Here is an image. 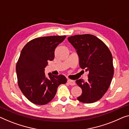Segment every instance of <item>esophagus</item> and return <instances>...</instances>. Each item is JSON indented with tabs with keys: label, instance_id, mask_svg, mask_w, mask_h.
<instances>
[{
	"label": "esophagus",
	"instance_id": "1",
	"mask_svg": "<svg viewBox=\"0 0 129 129\" xmlns=\"http://www.w3.org/2000/svg\"><path fill=\"white\" fill-rule=\"evenodd\" d=\"M67 82H68V83L69 84H70L71 86H74L75 84V82L74 80H72L70 79H68L67 80Z\"/></svg>",
	"mask_w": 129,
	"mask_h": 129
}]
</instances>
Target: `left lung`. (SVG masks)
Returning <instances> with one entry per match:
<instances>
[{
	"instance_id": "1",
	"label": "left lung",
	"mask_w": 129,
	"mask_h": 129,
	"mask_svg": "<svg viewBox=\"0 0 129 129\" xmlns=\"http://www.w3.org/2000/svg\"><path fill=\"white\" fill-rule=\"evenodd\" d=\"M76 49L79 66L89 71L88 80H76L82 90L77 99L83 103H93L101 99L108 89L114 76L112 54L106 45L93 35H76L68 38Z\"/></svg>"
}]
</instances>
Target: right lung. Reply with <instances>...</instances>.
Returning a JSON list of instances; mask_svg holds the SVG:
<instances>
[{
    "label": "right lung",
    "instance_id": "add662e5",
    "mask_svg": "<svg viewBox=\"0 0 129 129\" xmlns=\"http://www.w3.org/2000/svg\"><path fill=\"white\" fill-rule=\"evenodd\" d=\"M66 36H44L32 39L22 50L17 62L19 87L26 99L36 105H45L52 100L61 84L67 78L62 75L45 76L48 61L54 58L55 48Z\"/></svg>",
    "mask_w": 129,
    "mask_h": 129
}]
</instances>
